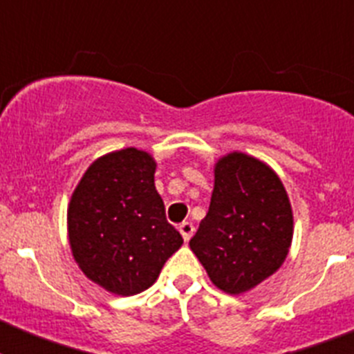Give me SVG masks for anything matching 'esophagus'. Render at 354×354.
<instances>
[{
    "label": "esophagus",
    "mask_w": 354,
    "mask_h": 354,
    "mask_svg": "<svg viewBox=\"0 0 354 354\" xmlns=\"http://www.w3.org/2000/svg\"><path fill=\"white\" fill-rule=\"evenodd\" d=\"M179 232L183 234L184 241H189L192 239L193 232H195V225H193L192 221H183V223L179 225Z\"/></svg>",
    "instance_id": "obj_1"
}]
</instances>
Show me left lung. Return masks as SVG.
Masks as SVG:
<instances>
[{
    "instance_id": "1",
    "label": "left lung",
    "mask_w": 354,
    "mask_h": 354,
    "mask_svg": "<svg viewBox=\"0 0 354 354\" xmlns=\"http://www.w3.org/2000/svg\"><path fill=\"white\" fill-rule=\"evenodd\" d=\"M290 241L292 209L278 175L241 152L216 162L211 205L189 241L212 283L246 292L283 264Z\"/></svg>"
}]
</instances>
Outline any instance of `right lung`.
<instances>
[{
    "label": "right lung",
    "mask_w": 354,
    "mask_h": 354,
    "mask_svg": "<svg viewBox=\"0 0 354 354\" xmlns=\"http://www.w3.org/2000/svg\"><path fill=\"white\" fill-rule=\"evenodd\" d=\"M154 171V159L131 147L93 161L72 193V255L109 292L133 296L149 289L184 243L167 221Z\"/></svg>",
    "instance_id": "add662e5"
}]
</instances>
